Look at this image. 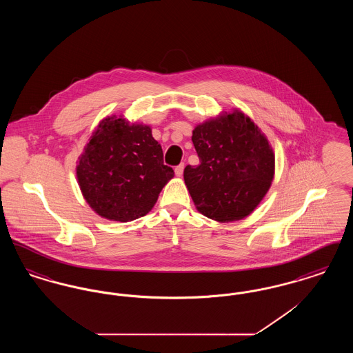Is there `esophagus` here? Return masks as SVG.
<instances>
[{
    "label": "esophagus",
    "mask_w": 353,
    "mask_h": 353,
    "mask_svg": "<svg viewBox=\"0 0 353 353\" xmlns=\"http://www.w3.org/2000/svg\"><path fill=\"white\" fill-rule=\"evenodd\" d=\"M174 173H176V176H177V177H181V176H183V173H184V164L177 165V167L174 168Z\"/></svg>",
    "instance_id": "obj_1"
}]
</instances>
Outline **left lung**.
Segmentation results:
<instances>
[{"instance_id":"obj_1","label":"left lung","mask_w":353,"mask_h":353,"mask_svg":"<svg viewBox=\"0 0 353 353\" xmlns=\"http://www.w3.org/2000/svg\"><path fill=\"white\" fill-rule=\"evenodd\" d=\"M192 141L200 165H186L184 180L197 210L219 222L248 217L274 179L275 154L268 137L233 110L196 125Z\"/></svg>"}]
</instances>
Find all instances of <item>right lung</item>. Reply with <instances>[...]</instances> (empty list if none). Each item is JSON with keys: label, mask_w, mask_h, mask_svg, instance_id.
Masks as SVG:
<instances>
[{"label": "right lung", "mask_w": 353, "mask_h": 353, "mask_svg": "<svg viewBox=\"0 0 353 353\" xmlns=\"http://www.w3.org/2000/svg\"><path fill=\"white\" fill-rule=\"evenodd\" d=\"M150 125L123 117L101 120L78 159L77 179L90 208L110 221L145 216L173 179Z\"/></svg>", "instance_id": "1"}]
</instances>
